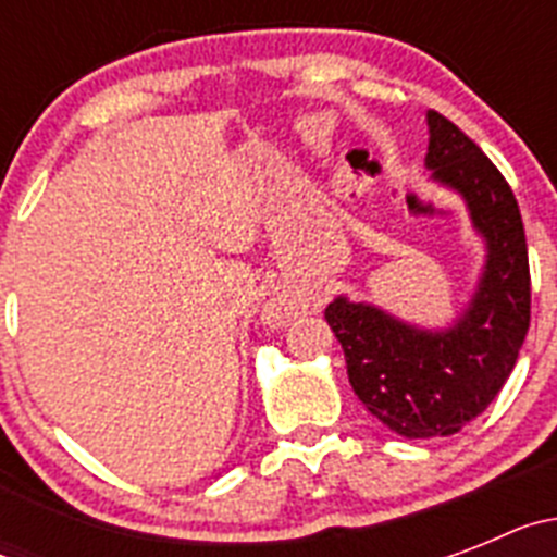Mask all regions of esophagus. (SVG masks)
<instances>
[{
    "label": "esophagus",
    "instance_id": "obj_1",
    "mask_svg": "<svg viewBox=\"0 0 557 557\" xmlns=\"http://www.w3.org/2000/svg\"><path fill=\"white\" fill-rule=\"evenodd\" d=\"M298 314V307H295L293 301H287V298H273V301L264 307V314L262 321L268 323V326H284V323H289Z\"/></svg>",
    "mask_w": 557,
    "mask_h": 557
}]
</instances>
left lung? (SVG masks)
I'll return each instance as SVG.
<instances>
[{"label": "left lung", "instance_id": "obj_1", "mask_svg": "<svg viewBox=\"0 0 557 557\" xmlns=\"http://www.w3.org/2000/svg\"><path fill=\"white\" fill-rule=\"evenodd\" d=\"M432 181L466 200L485 239V268L451 326L421 329L346 295L326 307L348 382L387 430L446 437L474 421L513 371L530 329V262L519 203L502 172L437 111L426 113Z\"/></svg>", "mask_w": 557, "mask_h": 557}]
</instances>
